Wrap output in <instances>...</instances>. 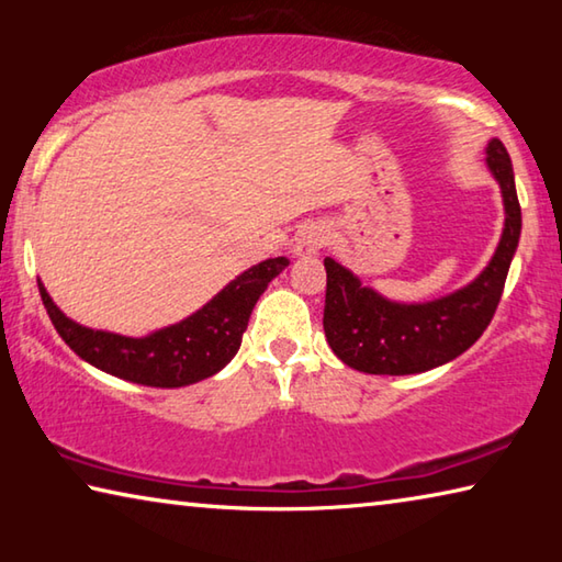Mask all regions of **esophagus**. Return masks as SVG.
<instances>
[{"instance_id": "obj_1", "label": "esophagus", "mask_w": 562, "mask_h": 562, "mask_svg": "<svg viewBox=\"0 0 562 562\" xmlns=\"http://www.w3.org/2000/svg\"><path fill=\"white\" fill-rule=\"evenodd\" d=\"M327 237H329V233L325 231V225H307L300 233L297 240H294L292 252L297 255V258H310V255H317L322 247L327 245Z\"/></svg>"}]
</instances>
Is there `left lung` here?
Returning <instances> with one entry per match:
<instances>
[{"label":"left lung","instance_id":"8db88e82","mask_svg":"<svg viewBox=\"0 0 562 562\" xmlns=\"http://www.w3.org/2000/svg\"><path fill=\"white\" fill-rule=\"evenodd\" d=\"M486 166L503 195L501 243L465 288L429 302H394L361 284L355 272L325 258V337L347 367L364 374H422L463 355L491 325L520 240V205L506 146L488 140Z\"/></svg>","mask_w":562,"mask_h":562}]
</instances>
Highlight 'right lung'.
<instances>
[{
  "label": "right lung",
  "mask_w": 562,
  "mask_h": 562,
  "mask_svg": "<svg viewBox=\"0 0 562 562\" xmlns=\"http://www.w3.org/2000/svg\"><path fill=\"white\" fill-rule=\"evenodd\" d=\"M288 265V258L252 265L193 315L146 337L79 325L56 307L42 280L40 294L54 329L91 367L133 384L178 389L217 374L237 355L255 302Z\"/></svg>",
  "instance_id": "add662e5"
}]
</instances>
